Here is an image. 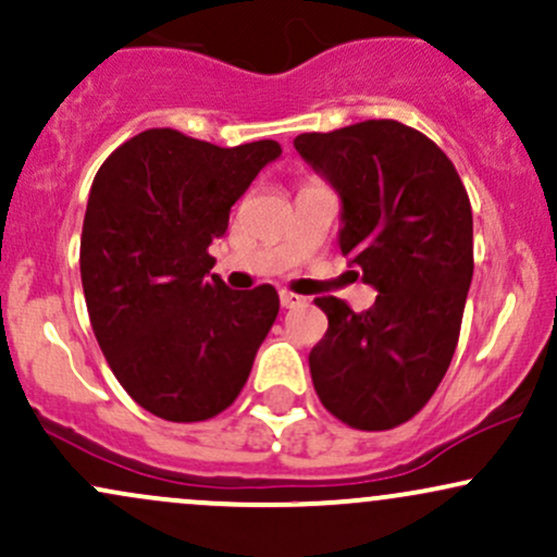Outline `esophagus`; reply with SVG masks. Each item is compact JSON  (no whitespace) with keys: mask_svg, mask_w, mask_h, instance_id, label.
Returning a JSON list of instances; mask_svg holds the SVG:
<instances>
[{"mask_svg":"<svg viewBox=\"0 0 557 557\" xmlns=\"http://www.w3.org/2000/svg\"><path fill=\"white\" fill-rule=\"evenodd\" d=\"M304 296H298V293H290V290H280V304H283V309H296V306L304 304Z\"/></svg>","mask_w":557,"mask_h":557,"instance_id":"1","label":"esophagus"}]
</instances>
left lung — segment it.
I'll return each mask as SVG.
<instances>
[{"instance_id": "8db88e82", "label": "left lung", "mask_w": 557, "mask_h": 557, "mask_svg": "<svg viewBox=\"0 0 557 557\" xmlns=\"http://www.w3.org/2000/svg\"><path fill=\"white\" fill-rule=\"evenodd\" d=\"M296 151L341 196L343 257L376 290L356 314L317 298L330 327L309 354L332 417L367 432L417 417L450 367L474 274V220L434 140L395 120L300 133Z\"/></svg>"}]
</instances>
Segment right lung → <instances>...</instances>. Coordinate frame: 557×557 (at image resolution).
<instances>
[{"label":"right lung","mask_w":557,"mask_h":557,"mask_svg":"<svg viewBox=\"0 0 557 557\" xmlns=\"http://www.w3.org/2000/svg\"><path fill=\"white\" fill-rule=\"evenodd\" d=\"M283 149L222 146L151 127L96 172L81 280L99 348L125 393L159 419L207 421L238 398L280 311L277 290H230L212 240Z\"/></svg>","instance_id":"right-lung-1"}]
</instances>
